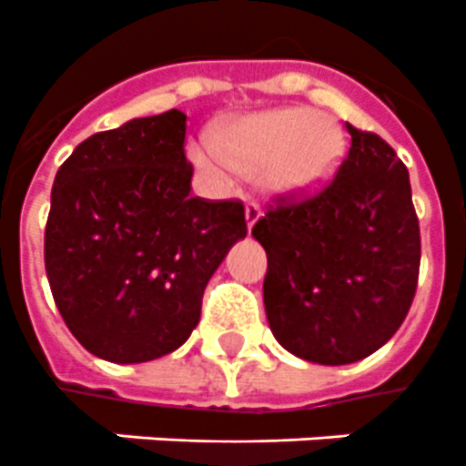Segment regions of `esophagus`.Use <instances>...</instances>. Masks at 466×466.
Masks as SVG:
<instances>
[{"instance_id": "1", "label": "esophagus", "mask_w": 466, "mask_h": 466, "mask_svg": "<svg viewBox=\"0 0 466 466\" xmlns=\"http://www.w3.org/2000/svg\"><path fill=\"white\" fill-rule=\"evenodd\" d=\"M259 216H262V207L257 202H248L245 204V221H248V230H252L257 221H259Z\"/></svg>"}]
</instances>
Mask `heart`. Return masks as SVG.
Instances as JSON below:
<instances>
[{
	"label": "heart",
	"mask_w": 466,
	"mask_h": 466,
	"mask_svg": "<svg viewBox=\"0 0 466 466\" xmlns=\"http://www.w3.org/2000/svg\"><path fill=\"white\" fill-rule=\"evenodd\" d=\"M218 147L199 141L189 156L211 180L228 187L236 173L262 175L281 197L308 195L325 185L344 156V134L337 122L310 107H279L240 117L218 129Z\"/></svg>",
	"instance_id": "heart-1"
}]
</instances>
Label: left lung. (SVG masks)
Masks as SVG:
<instances>
[{"instance_id":"8db88e82","label":"left lung","mask_w":466,"mask_h":466,"mask_svg":"<svg viewBox=\"0 0 466 466\" xmlns=\"http://www.w3.org/2000/svg\"><path fill=\"white\" fill-rule=\"evenodd\" d=\"M346 129L351 147L334 180L300 202L281 197L252 228L267 252L271 332L319 366L356 363L387 344L421 264L407 166L378 134Z\"/></svg>"}]
</instances>
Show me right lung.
Returning a JSON list of instances; mask_svg holds the SVG:
<instances>
[{
  "label": "right lung",
  "instance_id": "right-lung-1",
  "mask_svg": "<svg viewBox=\"0 0 466 466\" xmlns=\"http://www.w3.org/2000/svg\"><path fill=\"white\" fill-rule=\"evenodd\" d=\"M185 122L168 110L93 134L55 175L52 298L86 351L110 363H147L185 344L211 274L248 236L243 202L189 195Z\"/></svg>",
  "mask_w": 466,
  "mask_h": 466
}]
</instances>
